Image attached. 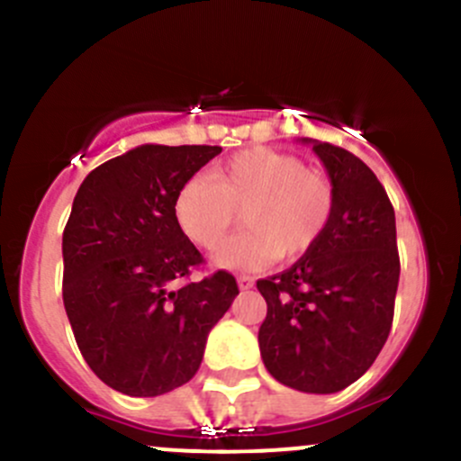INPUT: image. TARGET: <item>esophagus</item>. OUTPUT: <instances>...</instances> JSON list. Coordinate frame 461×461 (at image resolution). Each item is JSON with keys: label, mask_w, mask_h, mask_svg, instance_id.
<instances>
[{"label": "esophagus", "mask_w": 461, "mask_h": 461, "mask_svg": "<svg viewBox=\"0 0 461 461\" xmlns=\"http://www.w3.org/2000/svg\"><path fill=\"white\" fill-rule=\"evenodd\" d=\"M236 281H239L240 290H249V287H254V281L249 276H239Z\"/></svg>", "instance_id": "34e87169"}]
</instances>
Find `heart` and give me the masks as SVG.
<instances>
[{
  "label": "heart",
  "instance_id": "1",
  "mask_svg": "<svg viewBox=\"0 0 461 461\" xmlns=\"http://www.w3.org/2000/svg\"><path fill=\"white\" fill-rule=\"evenodd\" d=\"M332 180L299 156L254 147L213 167L212 176L185 180L174 196V218L203 249L216 248L243 212L248 230L213 254L227 269H257L294 260L317 248L334 216Z\"/></svg>",
  "mask_w": 461,
  "mask_h": 461
}]
</instances>
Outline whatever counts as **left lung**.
<instances>
[{
	"label": "left lung",
	"instance_id": "obj_1",
	"mask_svg": "<svg viewBox=\"0 0 461 461\" xmlns=\"http://www.w3.org/2000/svg\"><path fill=\"white\" fill-rule=\"evenodd\" d=\"M328 169L337 207L317 248L257 281L267 303L258 346L267 373L301 393L355 384L384 348L394 314L399 252L394 209L368 165L303 138Z\"/></svg>",
	"mask_w": 461,
	"mask_h": 461
}]
</instances>
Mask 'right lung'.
I'll return each instance as SVG.
<instances>
[{"label": "right lung", "instance_id": "right-lung-1", "mask_svg": "<svg viewBox=\"0 0 461 461\" xmlns=\"http://www.w3.org/2000/svg\"><path fill=\"white\" fill-rule=\"evenodd\" d=\"M207 144H140L95 167L62 236L64 308L106 385L158 397L198 373L207 334L239 294L225 269L187 278L203 257L174 218L180 185L218 156Z\"/></svg>", "mask_w": 461, "mask_h": 461}]
</instances>
